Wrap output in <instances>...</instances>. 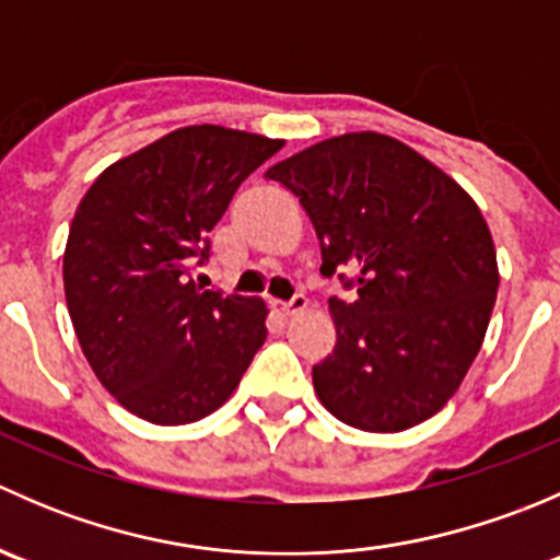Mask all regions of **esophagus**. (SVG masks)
Instances as JSON below:
<instances>
[{
	"label": "esophagus",
	"mask_w": 560,
	"mask_h": 560,
	"mask_svg": "<svg viewBox=\"0 0 560 560\" xmlns=\"http://www.w3.org/2000/svg\"><path fill=\"white\" fill-rule=\"evenodd\" d=\"M273 308L279 314H284V316H295V314H303L308 308V301L303 295H295L292 298L290 303H273Z\"/></svg>",
	"instance_id": "obj_1"
}]
</instances>
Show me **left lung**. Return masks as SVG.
<instances>
[{"label":"left lung","instance_id":"1","mask_svg":"<svg viewBox=\"0 0 560 560\" xmlns=\"http://www.w3.org/2000/svg\"><path fill=\"white\" fill-rule=\"evenodd\" d=\"M301 200L322 273L358 270L330 301L336 349L314 365L327 411L398 433L444 409L479 354L499 290L493 235L474 197L382 132L319 140L265 173Z\"/></svg>","mask_w":560,"mask_h":560}]
</instances>
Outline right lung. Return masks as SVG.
I'll return each mask as SVG.
<instances>
[{
    "label": "right lung",
    "mask_w": 560,
    "mask_h": 560,
    "mask_svg": "<svg viewBox=\"0 0 560 560\" xmlns=\"http://www.w3.org/2000/svg\"><path fill=\"white\" fill-rule=\"evenodd\" d=\"M279 138L191 124L97 175L72 217L65 298L94 376L154 425L213 415L265 343V301L202 290L195 257Z\"/></svg>",
    "instance_id": "obj_1"
}]
</instances>
